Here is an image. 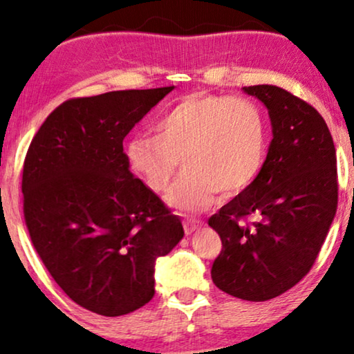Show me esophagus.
I'll use <instances>...</instances> for the list:
<instances>
[{"mask_svg": "<svg viewBox=\"0 0 354 354\" xmlns=\"http://www.w3.org/2000/svg\"><path fill=\"white\" fill-rule=\"evenodd\" d=\"M183 227H185V234H193L201 227V221L194 218H187L183 221Z\"/></svg>", "mask_w": 354, "mask_h": 354, "instance_id": "esophagus-1", "label": "esophagus"}]
</instances>
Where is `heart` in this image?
<instances>
[{
    "mask_svg": "<svg viewBox=\"0 0 354 354\" xmlns=\"http://www.w3.org/2000/svg\"><path fill=\"white\" fill-rule=\"evenodd\" d=\"M156 136L128 140L124 158L155 193H165L183 158L187 172L167 196L178 210H203L257 182L268 155V120L250 97L192 93L155 123Z\"/></svg>",
    "mask_w": 354,
    "mask_h": 354,
    "instance_id": "b5f03b06",
    "label": "heart"
}]
</instances>
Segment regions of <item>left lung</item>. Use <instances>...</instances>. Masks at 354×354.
Instances as JSON below:
<instances>
[{"label":"left lung","mask_w":354,"mask_h":354,"mask_svg":"<svg viewBox=\"0 0 354 354\" xmlns=\"http://www.w3.org/2000/svg\"><path fill=\"white\" fill-rule=\"evenodd\" d=\"M243 91L268 107L274 138L257 182L209 218L223 245L212 280L234 297L263 302L312 269L335 216L337 160L313 106L275 85Z\"/></svg>","instance_id":"obj_1"}]
</instances>
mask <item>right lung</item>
<instances>
[{"label": "right lung", "mask_w": 354, "mask_h": 354, "mask_svg": "<svg viewBox=\"0 0 354 354\" xmlns=\"http://www.w3.org/2000/svg\"><path fill=\"white\" fill-rule=\"evenodd\" d=\"M174 86L59 104L37 129L21 176L32 247L75 304L120 317L155 295V261L183 226L124 158L123 139Z\"/></svg>", "instance_id": "1"}]
</instances>
